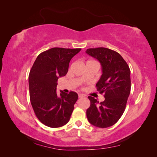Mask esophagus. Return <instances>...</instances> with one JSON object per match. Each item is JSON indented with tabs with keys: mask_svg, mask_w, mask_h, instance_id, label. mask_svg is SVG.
<instances>
[{
	"mask_svg": "<svg viewBox=\"0 0 157 157\" xmlns=\"http://www.w3.org/2000/svg\"><path fill=\"white\" fill-rule=\"evenodd\" d=\"M78 98H83V97H84V95H83V94H78Z\"/></svg>",
	"mask_w": 157,
	"mask_h": 157,
	"instance_id": "obj_1",
	"label": "esophagus"
}]
</instances>
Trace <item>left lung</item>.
<instances>
[{"mask_svg": "<svg viewBox=\"0 0 157 157\" xmlns=\"http://www.w3.org/2000/svg\"><path fill=\"white\" fill-rule=\"evenodd\" d=\"M86 53L101 63L102 75L96 88L105 98V100L99 103L96 99L88 96L90 106L86 110L88 120L98 128L111 126L122 115L130 93L129 66L118 52L111 49L88 48Z\"/></svg>", "mask_w": 157, "mask_h": 157, "instance_id": "left-lung-1", "label": "left lung"}]
</instances>
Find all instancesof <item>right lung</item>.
<instances>
[{
  "label": "right lung",
  "mask_w": 157,
  "mask_h": 157,
  "mask_svg": "<svg viewBox=\"0 0 157 157\" xmlns=\"http://www.w3.org/2000/svg\"><path fill=\"white\" fill-rule=\"evenodd\" d=\"M80 48H52L37 56L29 75V96L36 117L50 128L63 126L69 122L78 99L75 92H56L57 81L67 73L69 65Z\"/></svg>",
  "instance_id": "obj_1"
}]
</instances>
